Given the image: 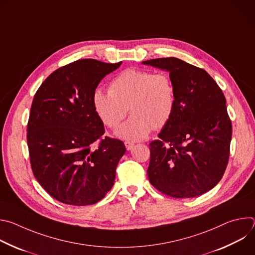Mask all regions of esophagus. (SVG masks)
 <instances>
[{
    "instance_id": "esophagus-1",
    "label": "esophagus",
    "mask_w": 255,
    "mask_h": 255,
    "mask_svg": "<svg viewBox=\"0 0 255 255\" xmlns=\"http://www.w3.org/2000/svg\"><path fill=\"white\" fill-rule=\"evenodd\" d=\"M125 146H126L127 150H131L133 148V146H134V143L130 142V141H125Z\"/></svg>"
}]
</instances>
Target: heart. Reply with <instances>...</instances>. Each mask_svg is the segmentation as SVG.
<instances>
[{
  "label": "heart",
  "mask_w": 255,
  "mask_h": 255,
  "mask_svg": "<svg viewBox=\"0 0 255 255\" xmlns=\"http://www.w3.org/2000/svg\"><path fill=\"white\" fill-rule=\"evenodd\" d=\"M95 110L103 123L115 128L127 115L132 116L115 134L128 141L146 137L170 120L175 107V88L166 72L127 68L112 81L110 90L97 89L93 95Z\"/></svg>",
  "instance_id": "b5f03b06"
}]
</instances>
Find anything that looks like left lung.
<instances>
[{
    "mask_svg": "<svg viewBox=\"0 0 255 255\" xmlns=\"http://www.w3.org/2000/svg\"><path fill=\"white\" fill-rule=\"evenodd\" d=\"M142 63L167 70L175 88L172 116L149 144L150 184L172 198L199 197L219 183L228 164L232 124L225 96L206 70L184 60Z\"/></svg>",
    "mask_w": 255,
    "mask_h": 255,
    "instance_id": "1",
    "label": "left lung"
}]
</instances>
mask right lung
I'll return each instance as SVG.
<instances>
[{
  "instance_id": "right-lung-1",
  "label": "right lung",
  "mask_w": 255,
  "mask_h": 255,
  "mask_svg": "<svg viewBox=\"0 0 255 255\" xmlns=\"http://www.w3.org/2000/svg\"><path fill=\"white\" fill-rule=\"evenodd\" d=\"M121 63L91 58L68 63L53 71L34 96L27 126L31 168L41 187L63 204H96L114 185L126 148L119 139L102 138L105 128L93 95Z\"/></svg>"
}]
</instances>
